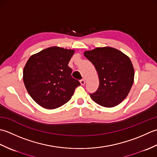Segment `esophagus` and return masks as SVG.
I'll use <instances>...</instances> for the list:
<instances>
[{"label":"esophagus","mask_w":157,"mask_h":157,"mask_svg":"<svg viewBox=\"0 0 157 157\" xmlns=\"http://www.w3.org/2000/svg\"><path fill=\"white\" fill-rule=\"evenodd\" d=\"M80 82H81V85H84L85 84V79H81V81H80Z\"/></svg>","instance_id":"1"}]
</instances>
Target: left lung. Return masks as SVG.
<instances>
[{
    "mask_svg": "<svg viewBox=\"0 0 157 157\" xmlns=\"http://www.w3.org/2000/svg\"><path fill=\"white\" fill-rule=\"evenodd\" d=\"M84 56L94 65L100 86L90 95L95 103L106 108L121 103L129 94L134 81V68L125 54L110 47L86 51Z\"/></svg>",
    "mask_w": 157,
    "mask_h": 157,
    "instance_id": "8db88e82",
    "label": "left lung"
}]
</instances>
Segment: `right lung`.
<instances>
[{"instance_id": "obj_1", "label": "right lung", "mask_w": 157, "mask_h": 157, "mask_svg": "<svg viewBox=\"0 0 157 157\" xmlns=\"http://www.w3.org/2000/svg\"><path fill=\"white\" fill-rule=\"evenodd\" d=\"M75 50L51 47L31 56L23 70L28 94L46 109H56L68 102L80 85L68 66Z\"/></svg>"}]
</instances>
